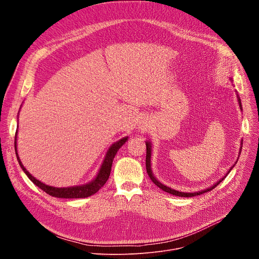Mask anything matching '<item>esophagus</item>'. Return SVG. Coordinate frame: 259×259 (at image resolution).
Masks as SVG:
<instances>
[{
	"instance_id": "obj_1",
	"label": "esophagus",
	"mask_w": 259,
	"mask_h": 259,
	"mask_svg": "<svg viewBox=\"0 0 259 259\" xmlns=\"http://www.w3.org/2000/svg\"><path fill=\"white\" fill-rule=\"evenodd\" d=\"M141 128H142V129H146V125L143 123V124L141 125Z\"/></svg>"
}]
</instances>
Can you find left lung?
I'll return each mask as SVG.
<instances>
[{
  "mask_svg": "<svg viewBox=\"0 0 259 259\" xmlns=\"http://www.w3.org/2000/svg\"><path fill=\"white\" fill-rule=\"evenodd\" d=\"M237 98H238V101H239V105H240V108H241V110H242V103H241V99H240V97H239V95L237 94ZM145 144H146V158H145V166H146V172H147V174H149V176H150V178L152 179V181L156 184L157 187H159L161 190H163L164 192H166V193H169V194H171V195H173V196H177V197H184V198H189V197H195V196H200V195H202V194H205V193H207V192H210V191H212L214 188H216L218 184L223 181L226 177H227V175L231 172V170L234 168V166L228 171V173L221 178V179H219L215 184H213V186L211 187V188H209V189H206V190H204V191H201V192H196V193H183V192H179V191H176V190H174V189H171V188H169V187H167V186H165V184H163L162 182H160L155 176H154V174H153V172H152V166H151V158H152V143L150 142V141H145ZM242 144H243V140H241V147H240V152H239V156L238 157H240V155H241V151H242ZM238 160H239V158L237 159V162H238ZM237 162L235 163V164H237Z\"/></svg>",
  "mask_w": 259,
  "mask_h": 259,
  "instance_id": "8db88e82",
  "label": "left lung"
}]
</instances>
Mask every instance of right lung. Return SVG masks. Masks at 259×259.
<instances>
[{"label":"right lung","instance_id":"1","mask_svg":"<svg viewBox=\"0 0 259 259\" xmlns=\"http://www.w3.org/2000/svg\"><path fill=\"white\" fill-rule=\"evenodd\" d=\"M127 140H128V136L120 139L119 141L113 143L112 145L109 146V149L107 150V152L105 154V157L103 159V162H102V164L100 166V169H99L98 173L96 174V176L91 181H89V182H87L85 184H81V186L68 187V188H55V187L48 186V184L43 183L39 179H36L35 177H33L24 168V166L22 165V163H21V161L19 159L18 153H17V131H16V135H15L14 146H15V153H16L17 161H18L21 169L23 170V172L27 175V177L35 184L36 187H39L42 191H44L48 195H50L52 197H55V198L79 199V198H87V197H90V196L96 194L104 186V183L107 181V179L109 177L110 170H112L113 161H114V159L116 157V154L120 150V147Z\"/></svg>","mask_w":259,"mask_h":259}]
</instances>
